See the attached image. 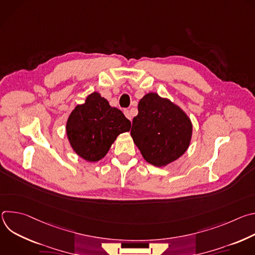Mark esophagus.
Returning a JSON list of instances; mask_svg holds the SVG:
<instances>
[{
    "instance_id": "esophagus-1",
    "label": "esophagus",
    "mask_w": 255,
    "mask_h": 255,
    "mask_svg": "<svg viewBox=\"0 0 255 255\" xmlns=\"http://www.w3.org/2000/svg\"><path fill=\"white\" fill-rule=\"evenodd\" d=\"M124 114H125V116L131 121V119H132V117H131V114H130V111L129 110H127V109H126V110H124Z\"/></svg>"
}]
</instances>
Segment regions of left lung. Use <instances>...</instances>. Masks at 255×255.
<instances>
[{"instance_id": "obj_1", "label": "left lung", "mask_w": 255, "mask_h": 255, "mask_svg": "<svg viewBox=\"0 0 255 255\" xmlns=\"http://www.w3.org/2000/svg\"><path fill=\"white\" fill-rule=\"evenodd\" d=\"M131 136L147 162L164 166L188 149L192 123L186 113L155 93L145 95L133 118Z\"/></svg>"}]
</instances>
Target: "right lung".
I'll return each mask as SVG.
<instances>
[{"mask_svg":"<svg viewBox=\"0 0 255 255\" xmlns=\"http://www.w3.org/2000/svg\"><path fill=\"white\" fill-rule=\"evenodd\" d=\"M131 122L117 108H112L98 93L71 112L66 134L72 149L88 161H98L110 149L120 133L129 131Z\"/></svg>","mask_w":255,"mask_h":255,"instance_id":"1","label":"right lung"}]
</instances>
